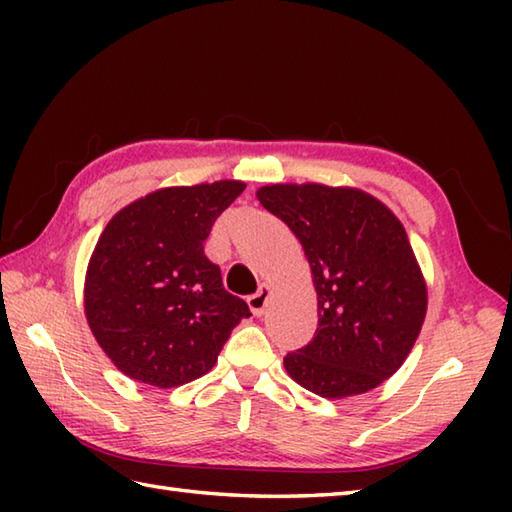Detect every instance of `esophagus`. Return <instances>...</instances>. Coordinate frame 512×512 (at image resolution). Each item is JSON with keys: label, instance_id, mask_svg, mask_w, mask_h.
<instances>
[{"label": "esophagus", "instance_id": "obj_1", "mask_svg": "<svg viewBox=\"0 0 512 512\" xmlns=\"http://www.w3.org/2000/svg\"><path fill=\"white\" fill-rule=\"evenodd\" d=\"M268 301H270V286L264 284L255 292V295L248 297V306H250V310H253L255 317H262L268 308Z\"/></svg>", "mask_w": 512, "mask_h": 512}]
</instances>
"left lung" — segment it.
Listing matches in <instances>:
<instances>
[{
	"label": "left lung",
	"instance_id": "left-lung-1",
	"mask_svg": "<svg viewBox=\"0 0 512 512\" xmlns=\"http://www.w3.org/2000/svg\"><path fill=\"white\" fill-rule=\"evenodd\" d=\"M257 200L295 233L317 290L319 328L284 358L288 376L330 400L394 376L427 317V281L398 217L361 189L317 182L268 184Z\"/></svg>",
	"mask_w": 512,
	"mask_h": 512
}]
</instances>
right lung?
Wrapping results in <instances>:
<instances>
[{
    "mask_svg": "<svg viewBox=\"0 0 512 512\" xmlns=\"http://www.w3.org/2000/svg\"><path fill=\"white\" fill-rule=\"evenodd\" d=\"M244 189L239 180L165 187L107 222L83 308L118 372L160 389L191 383L211 372L235 325L250 317L204 255L213 222Z\"/></svg>",
    "mask_w": 512,
    "mask_h": 512,
    "instance_id": "right-lung-1",
    "label": "right lung"
}]
</instances>
